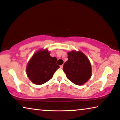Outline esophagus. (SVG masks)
Returning a JSON list of instances; mask_svg holds the SVG:
<instances>
[{
	"mask_svg": "<svg viewBox=\"0 0 120 120\" xmlns=\"http://www.w3.org/2000/svg\"><path fill=\"white\" fill-rule=\"evenodd\" d=\"M63 66H64V65H61V66H60V68H63Z\"/></svg>",
	"mask_w": 120,
	"mask_h": 120,
	"instance_id": "34e87169",
	"label": "esophagus"
}]
</instances>
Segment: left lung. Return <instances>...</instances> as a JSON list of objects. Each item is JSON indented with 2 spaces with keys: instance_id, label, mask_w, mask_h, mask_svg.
Instances as JSON below:
<instances>
[{
  "instance_id": "left-lung-1",
  "label": "left lung",
  "mask_w": 120,
  "mask_h": 120,
  "mask_svg": "<svg viewBox=\"0 0 120 120\" xmlns=\"http://www.w3.org/2000/svg\"><path fill=\"white\" fill-rule=\"evenodd\" d=\"M68 60L65 63L63 70L67 78L76 85H82L92 76V68L89 59L80 51L68 52Z\"/></svg>"
}]
</instances>
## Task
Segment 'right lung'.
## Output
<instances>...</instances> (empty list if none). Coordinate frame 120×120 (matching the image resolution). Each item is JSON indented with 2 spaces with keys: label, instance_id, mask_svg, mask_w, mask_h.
I'll return each mask as SVG.
<instances>
[{
  "label": "right lung",
  "instance_id": "right-lung-1",
  "mask_svg": "<svg viewBox=\"0 0 120 120\" xmlns=\"http://www.w3.org/2000/svg\"><path fill=\"white\" fill-rule=\"evenodd\" d=\"M57 59L52 57L47 49L38 50L32 56L26 67L28 77L36 84L45 83L53 77L55 72L60 68L56 64Z\"/></svg>",
  "mask_w": 120,
  "mask_h": 120
}]
</instances>
